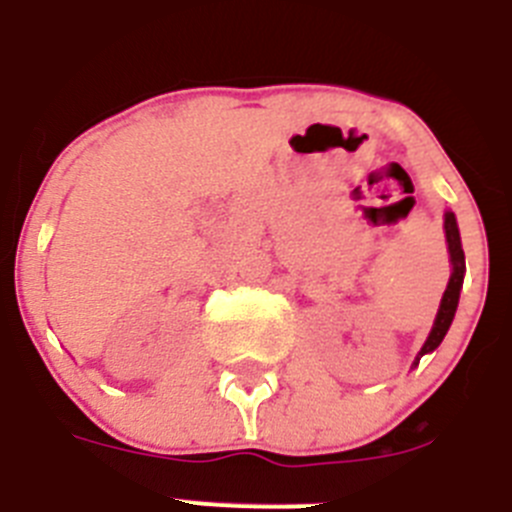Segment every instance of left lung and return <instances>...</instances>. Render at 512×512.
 Segmentation results:
<instances>
[{"label": "left lung", "instance_id": "obj_1", "mask_svg": "<svg viewBox=\"0 0 512 512\" xmlns=\"http://www.w3.org/2000/svg\"><path fill=\"white\" fill-rule=\"evenodd\" d=\"M444 232H446V245H449V257H451V278H449V285H446V290H444V298H441V306H439V313H436L434 329H431L426 344H423L421 352H418L413 367L421 362L423 354L434 352V349L444 342L446 331H449L451 321H454V313H457V306H459V290H462L464 270H467V265H464V250H462V237H459L457 216L451 214V211H446L444 214Z\"/></svg>", "mask_w": 512, "mask_h": 512}]
</instances>
